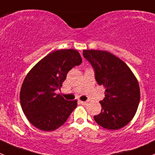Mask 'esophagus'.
<instances>
[{
  "instance_id": "esophagus-1",
  "label": "esophagus",
  "mask_w": 155,
  "mask_h": 155,
  "mask_svg": "<svg viewBox=\"0 0 155 155\" xmlns=\"http://www.w3.org/2000/svg\"><path fill=\"white\" fill-rule=\"evenodd\" d=\"M79 103H80L81 104H82V105H84V106H85V105H87V102H86V101H79Z\"/></svg>"
}]
</instances>
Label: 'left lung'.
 <instances>
[{
  "mask_svg": "<svg viewBox=\"0 0 155 155\" xmlns=\"http://www.w3.org/2000/svg\"><path fill=\"white\" fill-rule=\"evenodd\" d=\"M84 57L95 70L99 85L105 87L102 110L94 120L104 129L117 130L126 126L135 115L140 101L137 78L129 66L107 51L84 50Z\"/></svg>",
  "mask_w": 155,
  "mask_h": 155,
  "instance_id": "1",
  "label": "left lung"
}]
</instances>
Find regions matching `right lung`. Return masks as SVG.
<instances>
[{
  "mask_svg": "<svg viewBox=\"0 0 155 155\" xmlns=\"http://www.w3.org/2000/svg\"><path fill=\"white\" fill-rule=\"evenodd\" d=\"M81 62L77 50H56L28 72L22 84L20 100L23 113L35 127L46 132L55 130L76 108L77 100L66 101L54 91L62 87L68 72Z\"/></svg>",
  "mask_w": 155,
  "mask_h": 155,
  "instance_id": "1",
  "label": "right lung"
}]
</instances>
